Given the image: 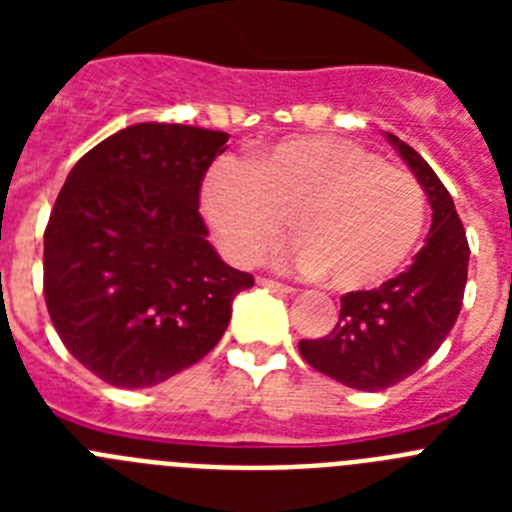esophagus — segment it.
<instances>
[{"mask_svg": "<svg viewBox=\"0 0 512 512\" xmlns=\"http://www.w3.org/2000/svg\"><path fill=\"white\" fill-rule=\"evenodd\" d=\"M259 284H261V287L271 289V292H277V295H295V287H287V284L274 282V279H264V277H261Z\"/></svg>", "mask_w": 512, "mask_h": 512, "instance_id": "1", "label": "esophagus"}]
</instances>
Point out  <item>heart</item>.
I'll list each match as a JSON object with an SVG mask.
<instances>
[{
	"label": "heart",
	"mask_w": 512,
	"mask_h": 512,
	"mask_svg": "<svg viewBox=\"0 0 512 512\" xmlns=\"http://www.w3.org/2000/svg\"><path fill=\"white\" fill-rule=\"evenodd\" d=\"M202 210L233 261L251 264L282 241L279 261L325 274L338 289L382 284L410 259L425 225V192L410 171L354 140L310 135L223 161L202 187Z\"/></svg>",
	"instance_id": "heart-1"
}]
</instances>
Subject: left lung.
Here are the masks:
<instances>
[{
    "mask_svg": "<svg viewBox=\"0 0 512 512\" xmlns=\"http://www.w3.org/2000/svg\"><path fill=\"white\" fill-rule=\"evenodd\" d=\"M428 194L433 223L413 264L379 289L341 297L336 328L300 341L312 369L351 390L377 392L408 379L431 359L459 318L467 287L469 243L449 189L415 148L387 133Z\"/></svg>",
    "mask_w": 512,
    "mask_h": 512,
    "instance_id": "obj_1",
    "label": "left lung"
}]
</instances>
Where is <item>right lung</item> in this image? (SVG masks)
<instances>
[{"label": "right lung", "mask_w": 512, "mask_h": 512, "mask_svg": "<svg viewBox=\"0 0 512 512\" xmlns=\"http://www.w3.org/2000/svg\"><path fill=\"white\" fill-rule=\"evenodd\" d=\"M228 133L138 122L76 161L43 235V292L63 346L140 390L207 356L253 277L207 241L200 189Z\"/></svg>", "instance_id": "right-lung-1"}]
</instances>
